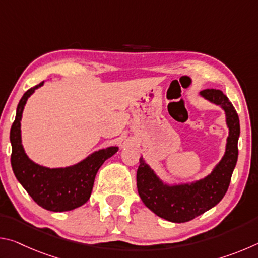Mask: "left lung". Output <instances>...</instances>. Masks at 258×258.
<instances>
[{
    "instance_id": "1",
    "label": "left lung",
    "mask_w": 258,
    "mask_h": 258,
    "mask_svg": "<svg viewBox=\"0 0 258 258\" xmlns=\"http://www.w3.org/2000/svg\"><path fill=\"white\" fill-rule=\"evenodd\" d=\"M203 99L223 109L229 130L225 151L212 172L199 180L167 183L161 180L141 156L137 172L139 196L157 216L173 223H184L209 211L221 202L228 191L238 160L239 117L232 103L220 90H204Z\"/></svg>"
}]
</instances>
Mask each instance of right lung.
<instances>
[{
	"label": "right lung",
	"instance_id": "1",
	"mask_svg": "<svg viewBox=\"0 0 258 258\" xmlns=\"http://www.w3.org/2000/svg\"><path fill=\"white\" fill-rule=\"evenodd\" d=\"M43 84L44 82L29 89L17 107L16 119L10 131L12 171L38 206L58 213L73 211L90 199L99 168L119 148L111 146L95 150L84 159L66 167H46L30 159L21 140V118L27 100Z\"/></svg>",
	"mask_w": 258,
	"mask_h": 258
}]
</instances>
